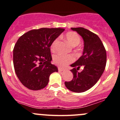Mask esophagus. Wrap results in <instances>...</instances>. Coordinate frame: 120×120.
<instances>
[{"label": "esophagus", "mask_w": 120, "mask_h": 120, "mask_svg": "<svg viewBox=\"0 0 120 120\" xmlns=\"http://www.w3.org/2000/svg\"><path fill=\"white\" fill-rule=\"evenodd\" d=\"M58 70H59V71H63L65 69L64 68H62V67H59V68H58Z\"/></svg>", "instance_id": "obj_1"}]
</instances>
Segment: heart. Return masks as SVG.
Listing matches in <instances>:
<instances>
[{
  "label": "heart",
  "instance_id": "heart-1",
  "mask_svg": "<svg viewBox=\"0 0 120 120\" xmlns=\"http://www.w3.org/2000/svg\"><path fill=\"white\" fill-rule=\"evenodd\" d=\"M66 38L70 44L73 46H77L80 44L81 41V39L79 34L74 32H69L66 33ZM59 41V39H56L50 46V49L52 51L54 52L55 50L56 46ZM53 62L54 64L59 66H64L67 64L72 62L74 60V57L72 55H63L61 54H55L53 58Z\"/></svg>",
  "mask_w": 120,
  "mask_h": 120
}]
</instances>
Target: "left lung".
Listing matches in <instances>:
<instances>
[{
    "instance_id": "1",
    "label": "left lung",
    "mask_w": 120,
    "mask_h": 120,
    "mask_svg": "<svg viewBox=\"0 0 120 120\" xmlns=\"http://www.w3.org/2000/svg\"><path fill=\"white\" fill-rule=\"evenodd\" d=\"M82 37L84 40L82 55L71 64L73 79L64 82L69 90L75 93L87 91L94 86L104 72L106 66L107 54L101 40L97 34L83 27L71 28ZM82 66V71L77 70Z\"/></svg>"
}]
</instances>
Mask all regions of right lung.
<instances>
[{
    "label": "right lung",
    "instance_id": "obj_1",
    "mask_svg": "<svg viewBox=\"0 0 120 120\" xmlns=\"http://www.w3.org/2000/svg\"><path fill=\"white\" fill-rule=\"evenodd\" d=\"M64 29L41 28L20 36L13 49L15 73L23 86L39 90L48 84L49 77L58 68L52 64L50 46Z\"/></svg>",
    "mask_w": 120,
    "mask_h": 120
}]
</instances>
